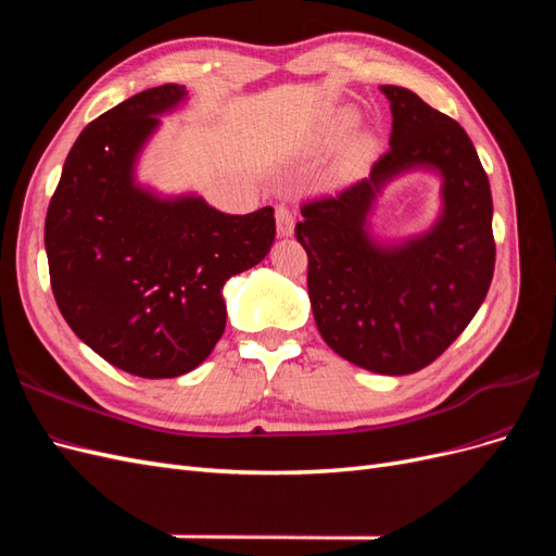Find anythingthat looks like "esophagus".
I'll list each match as a JSON object with an SVG mask.
<instances>
[{
    "mask_svg": "<svg viewBox=\"0 0 556 556\" xmlns=\"http://www.w3.org/2000/svg\"><path fill=\"white\" fill-rule=\"evenodd\" d=\"M276 229L278 237H292L294 231V215L288 206H276Z\"/></svg>",
    "mask_w": 556,
    "mask_h": 556,
    "instance_id": "34e87169",
    "label": "esophagus"
}]
</instances>
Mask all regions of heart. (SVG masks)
Here are the masks:
<instances>
[{"instance_id":"b5f03b06","label":"heart","mask_w":556,"mask_h":556,"mask_svg":"<svg viewBox=\"0 0 556 556\" xmlns=\"http://www.w3.org/2000/svg\"><path fill=\"white\" fill-rule=\"evenodd\" d=\"M352 125H355V113H352V111L341 113V115L336 117V121L331 123V127L327 129L329 139L343 137V134H345ZM371 153H374V139L362 137V139L355 141V146H352V150H350V162H352V164L364 162V160H368V155H371Z\"/></svg>"}]
</instances>
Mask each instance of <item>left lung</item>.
Returning a JSON list of instances; mask_svg holds the SVG:
<instances>
[{
	"label": "left lung",
	"mask_w": 556,
	"mask_h": 556,
	"mask_svg": "<svg viewBox=\"0 0 556 556\" xmlns=\"http://www.w3.org/2000/svg\"><path fill=\"white\" fill-rule=\"evenodd\" d=\"M390 150L371 176L301 206L296 241L308 255V296L325 343L366 371L406 376L452 345L482 306L494 276L492 190L459 123L415 92L382 86ZM410 168L444 178V213L422 238L380 247L365 215L381 185Z\"/></svg>",
	"instance_id": "8db88e82"
}]
</instances>
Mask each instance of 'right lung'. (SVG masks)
<instances>
[{"label":"right lung","mask_w":556,"mask_h":556,"mask_svg":"<svg viewBox=\"0 0 556 556\" xmlns=\"http://www.w3.org/2000/svg\"><path fill=\"white\" fill-rule=\"evenodd\" d=\"M185 88L166 83L99 115L72 146L46 213L58 308L99 357L139 378H176L204 362L227 323L225 282L260 264L274 208L215 211L188 194L162 199L134 164Z\"/></svg>","instance_id":"obj_1"}]
</instances>
